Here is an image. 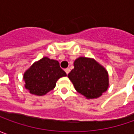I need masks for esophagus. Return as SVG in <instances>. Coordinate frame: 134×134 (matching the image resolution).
<instances>
[{
    "label": "esophagus",
    "instance_id": "obj_1",
    "mask_svg": "<svg viewBox=\"0 0 134 134\" xmlns=\"http://www.w3.org/2000/svg\"><path fill=\"white\" fill-rule=\"evenodd\" d=\"M65 73H66V74L68 75V74H69V73L70 72V69H69V68L65 69Z\"/></svg>",
    "mask_w": 134,
    "mask_h": 134
}]
</instances>
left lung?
<instances>
[{"instance_id":"8db88e82","label":"left lung","mask_w":134,"mask_h":134,"mask_svg":"<svg viewBox=\"0 0 134 134\" xmlns=\"http://www.w3.org/2000/svg\"><path fill=\"white\" fill-rule=\"evenodd\" d=\"M74 67L68 77L77 92L88 99H93L100 97L107 90L108 73L95 59L80 57L75 59Z\"/></svg>"}]
</instances>
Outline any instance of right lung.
Returning a JSON list of instances; mask_svg holds the SVG:
<instances>
[{"instance_id": "right-lung-1", "label": "right lung", "mask_w": 134, "mask_h": 134, "mask_svg": "<svg viewBox=\"0 0 134 134\" xmlns=\"http://www.w3.org/2000/svg\"><path fill=\"white\" fill-rule=\"evenodd\" d=\"M66 76L58 61L45 57L34 63L24 74L25 88L33 95L42 96L56 86L57 80Z\"/></svg>"}]
</instances>
